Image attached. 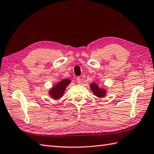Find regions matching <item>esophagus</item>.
Returning <instances> with one entry per match:
<instances>
[{"mask_svg": "<svg viewBox=\"0 0 154 154\" xmlns=\"http://www.w3.org/2000/svg\"><path fill=\"white\" fill-rule=\"evenodd\" d=\"M76 81H77V83H79V84H81V78L80 77H77V79H76Z\"/></svg>", "mask_w": 154, "mask_h": 154, "instance_id": "34e87169", "label": "esophagus"}]
</instances>
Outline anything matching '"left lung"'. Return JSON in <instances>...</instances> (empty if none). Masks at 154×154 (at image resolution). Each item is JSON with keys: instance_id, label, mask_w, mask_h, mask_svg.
<instances>
[{"instance_id": "obj_1", "label": "left lung", "mask_w": 154, "mask_h": 154, "mask_svg": "<svg viewBox=\"0 0 154 154\" xmlns=\"http://www.w3.org/2000/svg\"><path fill=\"white\" fill-rule=\"evenodd\" d=\"M90 87L91 91L93 92V94L98 98H103L106 95V89L99 87L98 84H96L95 83H91Z\"/></svg>"}]
</instances>
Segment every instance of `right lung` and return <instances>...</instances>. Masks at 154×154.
I'll list each match as a JSON object with an SVG mask.
<instances>
[{
  "instance_id": "obj_1",
  "label": "right lung",
  "mask_w": 154,
  "mask_h": 154,
  "mask_svg": "<svg viewBox=\"0 0 154 154\" xmlns=\"http://www.w3.org/2000/svg\"><path fill=\"white\" fill-rule=\"evenodd\" d=\"M71 83L69 79H63L50 89L49 95L54 100H59L63 96L66 87Z\"/></svg>"
}]
</instances>
